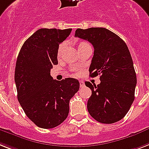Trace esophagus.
<instances>
[{
  "label": "esophagus",
  "mask_w": 149,
  "mask_h": 149,
  "mask_svg": "<svg viewBox=\"0 0 149 149\" xmlns=\"http://www.w3.org/2000/svg\"><path fill=\"white\" fill-rule=\"evenodd\" d=\"M79 86H80V87H83L84 86H85V84H84V82H83V80L79 81Z\"/></svg>",
  "instance_id": "1"
}]
</instances>
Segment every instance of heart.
I'll list each match as a JSON object with an SVG mask.
<instances>
[{
	"mask_svg": "<svg viewBox=\"0 0 149 149\" xmlns=\"http://www.w3.org/2000/svg\"><path fill=\"white\" fill-rule=\"evenodd\" d=\"M86 44H88L86 42H80V43H79V47H83V46H85V45H86ZM63 47H64V43H61V44L60 45V47H59V48H58V51H57L58 56H60V54H61V53H62V51H63Z\"/></svg>",
	"mask_w": 149,
	"mask_h": 149,
	"instance_id": "1",
	"label": "heart"
}]
</instances>
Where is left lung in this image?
Here are the masks:
<instances>
[{"instance_id": "obj_1", "label": "left lung", "mask_w": 149, "mask_h": 149, "mask_svg": "<svg viewBox=\"0 0 149 149\" xmlns=\"http://www.w3.org/2000/svg\"><path fill=\"white\" fill-rule=\"evenodd\" d=\"M75 37L93 46L89 76L100 75L99 85L85 83L92 90L89 113L99 123H116L125 117L135 100L137 79L129 48L118 35L103 27L78 28Z\"/></svg>"}]
</instances>
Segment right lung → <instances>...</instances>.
Returning a JSON list of instances; mask_svg holds the SVG:
<instances>
[{"instance_id":"1","label":"right lung","mask_w":149,"mask_h":149,"mask_svg":"<svg viewBox=\"0 0 149 149\" xmlns=\"http://www.w3.org/2000/svg\"><path fill=\"white\" fill-rule=\"evenodd\" d=\"M72 29L42 28L23 44L15 66L17 99L25 114L37 126L52 129L68 116L70 100L79 89L76 79L61 81L50 76L56 65L59 44Z\"/></svg>"}]
</instances>
